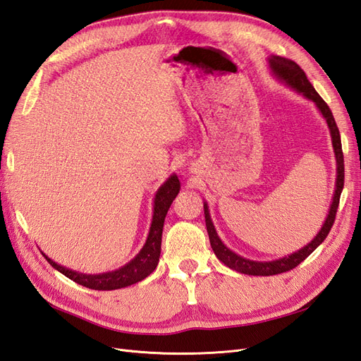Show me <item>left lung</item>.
Listing matches in <instances>:
<instances>
[{"label": "left lung", "mask_w": 361, "mask_h": 361, "mask_svg": "<svg viewBox=\"0 0 361 361\" xmlns=\"http://www.w3.org/2000/svg\"><path fill=\"white\" fill-rule=\"evenodd\" d=\"M268 66H269L272 75H274L279 81L285 82L288 87H290V89L297 93H301L305 99H310L312 102H314L316 108H318L319 113L325 118L326 126H329V129H330L333 150H334V157H336V188H334L329 215H326L321 231L316 233V236L312 239V241L307 245H304L302 248L295 251V253H292V255H288L285 257H280L276 260H268V262L251 260V259L243 257V256L236 255L235 251H232L228 247H226L224 243L220 239V236H218V233L215 231V226L211 220L209 206H207L206 202H203L206 228H207V235H209L211 247L214 250L215 256L220 259L226 267L241 272V274L264 276V277L281 274V272L293 269L295 267L300 265L305 257H309L313 251L324 243V239L326 238V235L330 233L333 223L336 220V212L338 207V200H341V194L343 190V179H345V166H343L341 134H338V128L336 125V120L333 117V113L329 108V105L325 104V101L318 94V92L314 90V87L307 80V76H305L304 71L295 61L285 59V57L271 56L268 59Z\"/></svg>", "instance_id": "8db88e82"}]
</instances>
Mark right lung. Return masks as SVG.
<instances>
[{"label": "right lung", "mask_w": 361, "mask_h": 361, "mask_svg": "<svg viewBox=\"0 0 361 361\" xmlns=\"http://www.w3.org/2000/svg\"><path fill=\"white\" fill-rule=\"evenodd\" d=\"M180 190V182L176 174H171V176L164 182L158 188L155 199H154V216H152V224L149 228V235L146 243L138 251V255L129 260L126 265L122 268L102 272V274H82V272L69 269L63 265H59L57 262H54L51 257H48L42 251V255L49 264L60 271L63 276L78 283L81 286H85L89 289L94 290H114L120 288H126L145 280L147 276L155 271L159 255H161V238H162V228H164V220H166V215L170 209L173 200L176 199Z\"/></svg>", "instance_id": "right-lung-1"}]
</instances>
